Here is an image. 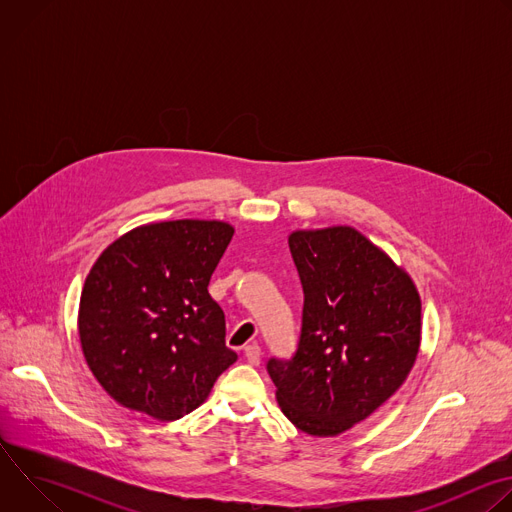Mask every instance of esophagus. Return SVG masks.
Masks as SVG:
<instances>
[{
  "label": "esophagus",
  "instance_id": "esophagus-1",
  "mask_svg": "<svg viewBox=\"0 0 512 512\" xmlns=\"http://www.w3.org/2000/svg\"><path fill=\"white\" fill-rule=\"evenodd\" d=\"M245 358H247L249 364L257 367V364L261 362V348H259V344H247L245 346Z\"/></svg>",
  "mask_w": 512,
  "mask_h": 512
}]
</instances>
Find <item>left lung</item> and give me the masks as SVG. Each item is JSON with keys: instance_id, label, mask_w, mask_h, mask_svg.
Here are the masks:
<instances>
[{"instance_id": "obj_1", "label": "left lung", "mask_w": 512, "mask_h": 512, "mask_svg": "<svg viewBox=\"0 0 512 512\" xmlns=\"http://www.w3.org/2000/svg\"><path fill=\"white\" fill-rule=\"evenodd\" d=\"M304 287L298 352L271 358L281 413L300 431L336 437L375 413L407 381L421 346V298L411 275L348 225L287 237Z\"/></svg>"}]
</instances>
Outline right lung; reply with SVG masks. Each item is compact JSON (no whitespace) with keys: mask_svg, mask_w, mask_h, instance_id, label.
I'll return each instance as SVG.
<instances>
[{"mask_svg":"<svg viewBox=\"0 0 512 512\" xmlns=\"http://www.w3.org/2000/svg\"><path fill=\"white\" fill-rule=\"evenodd\" d=\"M235 227L160 221L113 241L85 279L79 340L91 373L119 405L174 421L200 407L237 360L208 281Z\"/></svg>","mask_w":512,"mask_h":512,"instance_id":"add662e5","label":"right lung"}]
</instances>
